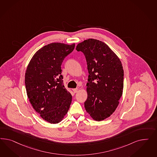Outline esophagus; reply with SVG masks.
<instances>
[{"mask_svg":"<svg viewBox=\"0 0 157 157\" xmlns=\"http://www.w3.org/2000/svg\"><path fill=\"white\" fill-rule=\"evenodd\" d=\"M73 91H74V93H77V92L78 91V88L74 89H73Z\"/></svg>","mask_w":157,"mask_h":157,"instance_id":"1","label":"esophagus"}]
</instances>
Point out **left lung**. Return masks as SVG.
I'll list each match as a JSON object with an SVG mask.
<instances>
[{"label":"left lung","instance_id":"8db88e82","mask_svg":"<svg viewBox=\"0 0 157 157\" xmlns=\"http://www.w3.org/2000/svg\"><path fill=\"white\" fill-rule=\"evenodd\" d=\"M76 49L85 55L89 74L86 110L94 120H104L115 111L123 94L121 62L106 44L98 40H86Z\"/></svg>","mask_w":157,"mask_h":157}]
</instances>
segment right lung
Here are the masks:
<instances>
[{"label":"right lung","mask_w":157,"mask_h":157,"mask_svg":"<svg viewBox=\"0 0 157 157\" xmlns=\"http://www.w3.org/2000/svg\"><path fill=\"white\" fill-rule=\"evenodd\" d=\"M74 48L75 44H48L34 55L26 71L29 101L42 119L50 123L60 122L71 103V94L63 84L61 66Z\"/></svg>","instance_id":"add662e5"}]
</instances>
